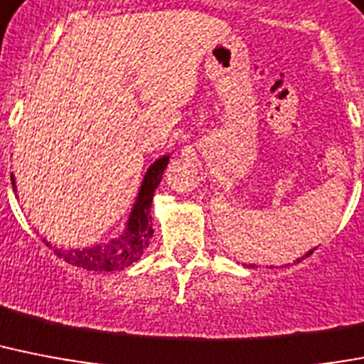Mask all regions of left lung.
I'll return each mask as SVG.
<instances>
[{
    "instance_id": "left-lung-1",
    "label": "left lung",
    "mask_w": 364,
    "mask_h": 364,
    "mask_svg": "<svg viewBox=\"0 0 364 364\" xmlns=\"http://www.w3.org/2000/svg\"><path fill=\"white\" fill-rule=\"evenodd\" d=\"M312 252H314V249H310L309 252H305V256H301V258H297V262H301V259L309 258V256H310V254H312ZM250 267H254V265H250Z\"/></svg>"
}]
</instances>
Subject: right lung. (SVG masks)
<instances>
[{
	"instance_id": "add662e5",
	"label": "right lung",
	"mask_w": 364,
	"mask_h": 364,
	"mask_svg": "<svg viewBox=\"0 0 364 364\" xmlns=\"http://www.w3.org/2000/svg\"><path fill=\"white\" fill-rule=\"evenodd\" d=\"M170 155L159 156L151 166L147 168L144 181H141L136 200L132 203L131 213L127 217L125 230L117 233L108 243H97L84 249H65L52 245L48 239L43 237V243L54 250L55 256L63 258L67 264L76 265V267L87 269V271H97V273H108V271H123L129 265L141 258L144 250L149 247V239L153 237V223H151V203L153 194L156 187L161 185L162 173L166 170ZM13 188L16 192V181L14 176H11Z\"/></svg>"
}]
</instances>
